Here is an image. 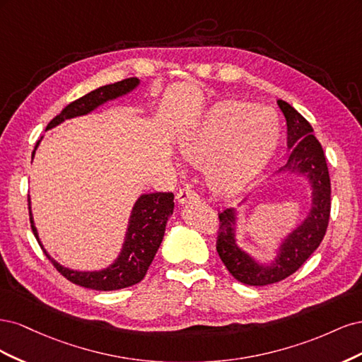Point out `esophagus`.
Here are the masks:
<instances>
[{
    "label": "esophagus",
    "instance_id": "esophagus-1",
    "mask_svg": "<svg viewBox=\"0 0 362 362\" xmlns=\"http://www.w3.org/2000/svg\"><path fill=\"white\" fill-rule=\"evenodd\" d=\"M199 196L196 193L190 185H185V187L180 189V192L177 193V201L178 204H187V202H194L198 201Z\"/></svg>",
    "mask_w": 362,
    "mask_h": 362
}]
</instances>
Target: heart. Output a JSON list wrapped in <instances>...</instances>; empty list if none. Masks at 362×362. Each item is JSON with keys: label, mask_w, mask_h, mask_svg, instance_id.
<instances>
[{"label": "heart", "mask_w": 362, "mask_h": 362, "mask_svg": "<svg viewBox=\"0 0 362 362\" xmlns=\"http://www.w3.org/2000/svg\"><path fill=\"white\" fill-rule=\"evenodd\" d=\"M279 119L270 107L226 100L216 103L175 137L180 154L204 164V180L218 196L242 193L276 148Z\"/></svg>", "instance_id": "heart-1"}]
</instances>
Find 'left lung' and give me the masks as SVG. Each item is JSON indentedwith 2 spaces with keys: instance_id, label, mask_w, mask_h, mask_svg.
I'll return each instance as SVG.
<instances>
[{
  "instance_id": "left-lung-1",
  "label": "left lung",
  "mask_w": 362,
  "mask_h": 362,
  "mask_svg": "<svg viewBox=\"0 0 362 362\" xmlns=\"http://www.w3.org/2000/svg\"><path fill=\"white\" fill-rule=\"evenodd\" d=\"M278 107L287 122V145L290 156L276 175H299L308 181L311 196L310 210L303 221L281 240L276 257L262 262L240 247L237 208L218 214L221 229L217 237V252L231 275L246 286H269L288 278L319 247L325 237L331 213V178L323 148L314 137V129L300 113L282 100ZM247 201V199H246ZM246 201L240 205H245Z\"/></svg>"
}]
</instances>
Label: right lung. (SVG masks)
<instances>
[{"label": "right lung", "instance_id": "right-lung-1", "mask_svg": "<svg viewBox=\"0 0 362 362\" xmlns=\"http://www.w3.org/2000/svg\"><path fill=\"white\" fill-rule=\"evenodd\" d=\"M139 84V78H128L113 84L98 87V89L92 90L90 93L80 98V100H76L71 103L68 107H64L63 112L48 124L47 129L57 127L68 119L90 115L98 107L104 105L105 103L115 101L117 98L125 96L136 90ZM42 139L43 137H40V140ZM40 140L36 144L31 158H35ZM173 193L140 194L133 205V210H131L122 249H120L117 258L110 266H107L105 269L101 270H74L62 266L60 262L51 258L45 247H43L39 238L37 228L35 225V218H33L31 199L28 198L31 229L47 257L54 262V266L57 267L62 275L71 282L76 284V286L80 287L100 291L127 288L134 286V284L145 278L151 262L154 259L157 250L163 242L164 231H166V223L173 213Z\"/></svg>", "mask_w": 362, "mask_h": 362}]
</instances>
